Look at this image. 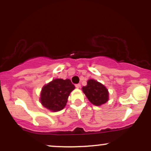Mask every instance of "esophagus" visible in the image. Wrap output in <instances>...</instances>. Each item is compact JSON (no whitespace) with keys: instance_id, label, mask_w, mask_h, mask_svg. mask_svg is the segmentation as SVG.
Masks as SVG:
<instances>
[{"instance_id":"obj_1","label":"esophagus","mask_w":151,"mask_h":151,"mask_svg":"<svg viewBox=\"0 0 151 151\" xmlns=\"http://www.w3.org/2000/svg\"><path fill=\"white\" fill-rule=\"evenodd\" d=\"M75 86H76V88H78V89H79V88L81 87V84H75Z\"/></svg>"}]
</instances>
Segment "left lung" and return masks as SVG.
Segmentation results:
<instances>
[{"instance_id": "8db88e82", "label": "left lung", "mask_w": 151, "mask_h": 151, "mask_svg": "<svg viewBox=\"0 0 151 151\" xmlns=\"http://www.w3.org/2000/svg\"><path fill=\"white\" fill-rule=\"evenodd\" d=\"M83 92L85 93L89 101L93 105L104 104L109 99V91L103 84L93 79H89L87 85L82 87Z\"/></svg>"}]
</instances>
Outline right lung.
I'll list each match as a JSON object with an SVG mask.
<instances>
[{
  "label": "right lung",
  "instance_id": "add662e5",
  "mask_svg": "<svg viewBox=\"0 0 151 151\" xmlns=\"http://www.w3.org/2000/svg\"><path fill=\"white\" fill-rule=\"evenodd\" d=\"M75 86L70 79H54L43 86L40 95L41 104L52 111H58L65 108L67 99Z\"/></svg>",
  "mask_w": 151,
  "mask_h": 151
}]
</instances>
